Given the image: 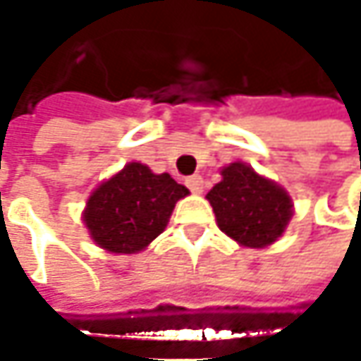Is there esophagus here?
<instances>
[{
	"instance_id": "34e87169",
	"label": "esophagus",
	"mask_w": 361,
	"mask_h": 361,
	"mask_svg": "<svg viewBox=\"0 0 361 361\" xmlns=\"http://www.w3.org/2000/svg\"><path fill=\"white\" fill-rule=\"evenodd\" d=\"M185 185L190 188V192H194V194H200L202 190H204V181L200 176H192V178H188L185 180Z\"/></svg>"
}]
</instances>
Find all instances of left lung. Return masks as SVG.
<instances>
[{
    "label": "left lung",
    "instance_id": "left-lung-1",
    "mask_svg": "<svg viewBox=\"0 0 361 361\" xmlns=\"http://www.w3.org/2000/svg\"><path fill=\"white\" fill-rule=\"evenodd\" d=\"M221 176L223 180L207 194L219 229L246 247L277 242L293 214L291 196L240 161L223 167Z\"/></svg>",
    "mask_w": 361,
    "mask_h": 361
}]
</instances>
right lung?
I'll return each mask as SVG.
<instances>
[{"instance_id":"right-lung-1","label":"right lung","mask_w":361,"mask_h":361,"mask_svg":"<svg viewBox=\"0 0 361 361\" xmlns=\"http://www.w3.org/2000/svg\"><path fill=\"white\" fill-rule=\"evenodd\" d=\"M188 188L169 173L128 163L88 198L82 219L92 242L114 254H136L165 231Z\"/></svg>"}]
</instances>
